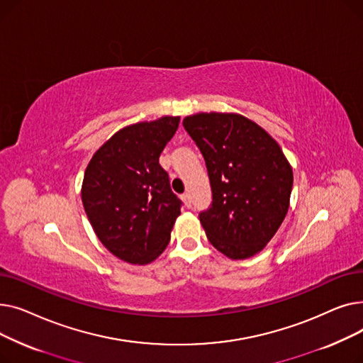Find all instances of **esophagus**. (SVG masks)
Wrapping results in <instances>:
<instances>
[{"mask_svg": "<svg viewBox=\"0 0 363 363\" xmlns=\"http://www.w3.org/2000/svg\"><path fill=\"white\" fill-rule=\"evenodd\" d=\"M182 200H184V203H185L186 207H191V194H189V193H184V194H182Z\"/></svg>", "mask_w": 363, "mask_h": 363, "instance_id": "1", "label": "esophagus"}]
</instances>
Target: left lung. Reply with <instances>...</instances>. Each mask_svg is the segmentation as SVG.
<instances>
[{
    "mask_svg": "<svg viewBox=\"0 0 363 363\" xmlns=\"http://www.w3.org/2000/svg\"><path fill=\"white\" fill-rule=\"evenodd\" d=\"M206 162L212 207L200 213L204 233L233 260L262 252L290 207L293 167L279 144L238 113H196L184 119Z\"/></svg>",
    "mask_w": 363,
    "mask_h": 363,
    "instance_id": "left-lung-1",
    "label": "left lung"
}]
</instances>
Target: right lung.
Instances as JSON below:
<instances>
[{"label": "right lung", "mask_w": 363, "mask_h": 363, "mask_svg": "<svg viewBox=\"0 0 363 363\" xmlns=\"http://www.w3.org/2000/svg\"><path fill=\"white\" fill-rule=\"evenodd\" d=\"M179 121L163 116L119 129L85 169L81 196L89 223L106 249L126 263L156 260L181 215V201L159 163Z\"/></svg>", "instance_id": "right-lung-1"}]
</instances>
